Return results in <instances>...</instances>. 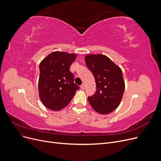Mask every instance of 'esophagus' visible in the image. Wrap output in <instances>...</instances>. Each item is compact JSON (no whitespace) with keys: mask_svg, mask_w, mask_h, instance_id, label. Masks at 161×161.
Segmentation results:
<instances>
[{"mask_svg":"<svg viewBox=\"0 0 161 161\" xmlns=\"http://www.w3.org/2000/svg\"><path fill=\"white\" fill-rule=\"evenodd\" d=\"M80 88H81L82 90L85 89H86V86H85V84H82V85L80 86Z\"/></svg>","mask_w":161,"mask_h":161,"instance_id":"1","label":"esophagus"}]
</instances>
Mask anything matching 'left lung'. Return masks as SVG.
Listing matches in <instances>:
<instances>
[{
	"label": "left lung",
	"instance_id": "1",
	"mask_svg": "<svg viewBox=\"0 0 161 161\" xmlns=\"http://www.w3.org/2000/svg\"><path fill=\"white\" fill-rule=\"evenodd\" d=\"M85 61L97 87L95 93L88 97L89 104L99 114L112 112L119 106L125 90L122 70L104 55H87Z\"/></svg>",
	"mask_w": 161,
	"mask_h": 161
}]
</instances>
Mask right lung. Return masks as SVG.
<instances>
[{"mask_svg":"<svg viewBox=\"0 0 161 161\" xmlns=\"http://www.w3.org/2000/svg\"><path fill=\"white\" fill-rule=\"evenodd\" d=\"M76 55L54 52L40 64L38 91L43 104L49 109L58 111L69 104L80 88L74 82L70 66Z\"/></svg>","mask_w":161,"mask_h":161,"instance_id":"1","label":"right lung"}]
</instances>
